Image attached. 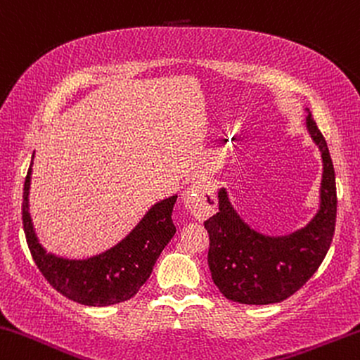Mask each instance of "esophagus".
Segmentation results:
<instances>
[{
  "label": "esophagus",
  "instance_id": "esophagus-1",
  "mask_svg": "<svg viewBox=\"0 0 360 360\" xmlns=\"http://www.w3.org/2000/svg\"><path fill=\"white\" fill-rule=\"evenodd\" d=\"M185 207L196 220H206L211 217L217 207L214 190L204 181H195L181 195Z\"/></svg>",
  "mask_w": 360,
  "mask_h": 360
}]
</instances>
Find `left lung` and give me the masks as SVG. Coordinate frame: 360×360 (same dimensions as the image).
Here are the masks:
<instances>
[{"label":"left lung","mask_w":360,"mask_h":360,"mask_svg":"<svg viewBox=\"0 0 360 360\" xmlns=\"http://www.w3.org/2000/svg\"><path fill=\"white\" fill-rule=\"evenodd\" d=\"M307 129L322 151L323 176L320 211L306 229L285 238L257 233L235 212L225 190L219 191V212L204 222L209 233V269L226 300L250 306L288 300L327 256L336 224L335 169L312 114L307 115Z\"/></svg>","instance_id":"8db88e82"}]
</instances>
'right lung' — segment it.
<instances>
[{"label": "right lung", "mask_w": 360, "mask_h": 360, "mask_svg": "<svg viewBox=\"0 0 360 360\" xmlns=\"http://www.w3.org/2000/svg\"><path fill=\"white\" fill-rule=\"evenodd\" d=\"M30 175L32 164L24 184L22 224L33 261L48 283L84 306H112L134 297L151 275L159 254L175 235L172 209L176 196L149 209L131 233L112 250L86 261H69L46 254L37 240L29 214Z\"/></svg>", "instance_id": "1"}]
</instances>
